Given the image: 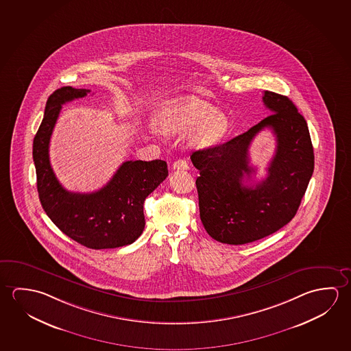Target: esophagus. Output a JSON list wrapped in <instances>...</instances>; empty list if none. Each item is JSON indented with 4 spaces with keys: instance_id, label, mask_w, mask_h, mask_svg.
I'll list each match as a JSON object with an SVG mask.
<instances>
[{
    "instance_id": "1",
    "label": "esophagus",
    "mask_w": 351,
    "mask_h": 351,
    "mask_svg": "<svg viewBox=\"0 0 351 351\" xmlns=\"http://www.w3.org/2000/svg\"><path fill=\"white\" fill-rule=\"evenodd\" d=\"M173 170H187L189 169V162L186 159H178L173 164Z\"/></svg>"
}]
</instances>
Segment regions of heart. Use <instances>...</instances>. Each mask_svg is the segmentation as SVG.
Instances as JSON below:
<instances>
[{
    "label": "heart",
    "mask_w": 351,
    "mask_h": 351,
    "mask_svg": "<svg viewBox=\"0 0 351 351\" xmlns=\"http://www.w3.org/2000/svg\"><path fill=\"white\" fill-rule=\"evenodd\" d=\"M154 126L161 133L187 132L190 144L198 149L210 148L224 138L230 122L224 112L197 97L173 99L162 104L154 114Z\"/></svg>",
    "instance_id": "1"
}]
</instances>
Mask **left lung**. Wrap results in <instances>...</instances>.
<instances>
[{
    "label": "left lung",
    "mask_w": 351,
    "mask_h": 351,
    "mask_svg": "<svg viewBox=\"0 0 351 351\" xmlns=\"http://www.w3.org/2000/svg\"><path fill=\"white\" fill-rule=\"evenodd\" d=\"M263 103L271 115L229 142L191 156L199 170L195 186L203 226L214 240L228 245L257 241L282 229L298 212L313 173V147L304 116L285 95L265 90ZM265 128L276 136V154L267 178L247 186L254 172L249 144Z\"/></svg>",
    "instance_id": "1"
}]
</instances>
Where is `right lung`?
Instances as JSON below:
<instances>
[{
    "instance_id": "right-lung-1",
    "label": "right lung",
    "mask_w": 351,
    "mask_h": 351,
    "mask_svg": "<svg viewBox=\"0 0 351 351\" xmlns=\"http://www.w3.org/2000/svg\"><path fill=\"white\" fill-rule=\"evenodd\" d=\"M89 92L62 86L47 99L33 142L38 193L47 217L64 235L93 250L122 247L142 235L144 201L167 178V161H125L99 191L75 193L64 190L50 164V138L62 105Z\"/></svg>"
}]
</instances>
